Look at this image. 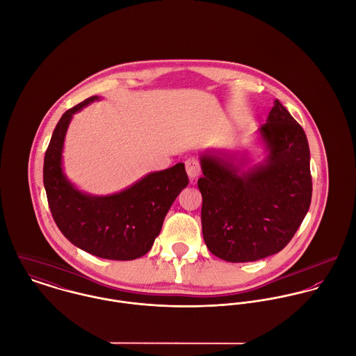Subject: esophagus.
<instances>
[{"label": "esophagus", "instance_id": "34e87169", "mask_svg": "<svg viewBox=\"0 0 356 356\" xmlns=\"http://www.w3.org/2000/svg\"><path fill=\"white\" fill-rule=\"evenodd\" d=\"M185 167H186V172H188V177L191 178V181L197 179L202 175V168H200V164L196 157L186 159Z\"/></svg>", "mask_w": 356, "mask_h": 356}]
</instances>
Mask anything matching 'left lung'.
<instances>
[{
  "mask_svg": "<svg viewBox=\"0 0 356 356\" xmlns=\"http://www.w3.org/2000/svg\"><path fill=\"white\" fill-rule=\"evenodd\" d=\"M267 157L247 170L226 152L200 157L202 227L211 254L232 263L254 261L284 250L309 208L312 181L303 127L274 102L259 129Z\"/></svg>",
  "mask_w": 356,
  "mask_h": 356,
  "instance_id": "8db88e82",
  "label": "left lung"
}]
</instances>
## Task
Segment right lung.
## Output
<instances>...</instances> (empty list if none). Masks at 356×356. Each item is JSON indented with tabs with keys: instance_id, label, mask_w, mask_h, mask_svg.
<instances>
[{
	"instance_id": "1",
	"label": "right lung",
	"mask_w": 356,
	"mask_h": 356,
	"mask_svg": "<svg viewBox=\"0 0 356 356\" xmlns=\"http://www.w3.org/2000/svg\"><path fill=\"white\" fill-rule=\"evenodd\" d=\"M99 96L65 111L56 124L44 160V185L51 216L75 247L111 260H133L149 252L177 196L188 186L185 164L145 175L130 188L92 196L78 191L64 175L61 152L74 113Z\"/></svg>"
}]
</instances>
